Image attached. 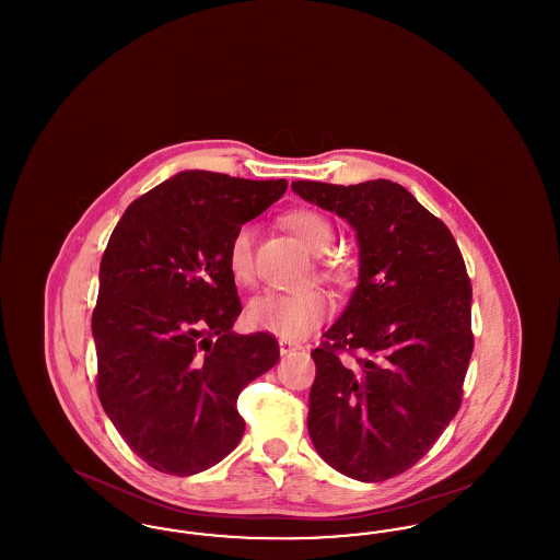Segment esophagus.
<instances>
[{
	"mask_svg": "<svg viewBox=\"0 0 560 560\" xmlns=\"http://www.w3.org/2000/svg\"><path fill=\"white\" fill-rule=\"evenodd\" d=\"M298 348H302L298 342H292V340H279V350H281V354H288V352L298 350Z\"/></svg>",
	"mask_w": 560,
	"mask_h": 560,
	"instance_id": "34e87169",
	"label": "esophagus"
}]
</instances>
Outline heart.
Instances as JSON below:
<instances>
[{
    "label": "heart",
    "mask_w": 560,
    "mask_h": 560,
    "mask_svg": "<svg viewBox=\"0 0 560 560\" xmlns=\"http://www.w3.org/2000/svg\"><path fill=\"white\" fill-rule=\"evenodd\" d=\"M283 222L311 252L327 254L331 249L336 233L323 213L302 208L288 213ZM226 267L241 285L254 279V229L249 224L240 226L229 241ZM323 275L336 283L347 281V270L334 260L323 262ZM329 313V295L313 288L300 292L262 293L247 304L245 319L254 329L275 334L285 340H300L308 336Z\"/></svg>",
    "instance_id": "heart-1"
}]
</instances>
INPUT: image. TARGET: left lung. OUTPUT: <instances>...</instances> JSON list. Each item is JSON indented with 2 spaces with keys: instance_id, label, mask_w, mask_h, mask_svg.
Wrapping results in <instances>:
<instances>
[{
  "instance_id": "left-lung-1",
  "label": "left lung",
  "mask_w": 560,
  "mask_h": 560,
  "mask_svg": "<svg viewBox=\"0 0 560 560\" xmlns=\"http://www.w3.org/2000/svg\"><path fill=\"white\" fill-rule=\"evenodd\" d=\"M292 188L345 218L359 243V283L311 352V441L350 479H393L427 455L462 402L475 347L464 258L452 231L397 183ZM340 351L355 361L342 364Z\"/></svg>"
}]
</instances>
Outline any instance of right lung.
<instances>
[{
	"mask_svg": "<svg viewBox=\"0 0 560 560\" xmlns=\"http://www.w3.org/2000/svg\"><path fill=\"white\" fill-rule=\"evenodd\" d=\"M285 188L187 170L132 201L108 240L92 313L98 399L160 472L197 475L233 452L241 390L279 361L270 334L233 331L241 302L226 249Z\"/></svg>",
	"mask_w": 560,
	"mask_h": 560,
	"instance_id": "1",
	"label": "right lung"
}]
</instances>
